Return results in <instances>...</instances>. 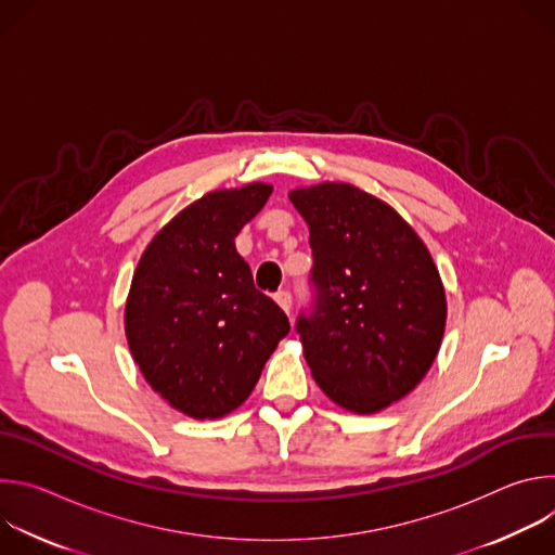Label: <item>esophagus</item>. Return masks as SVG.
<instances>
[{
	"instance_id": "34e87169",
	"label": "esophagus",
	"mask_w": 555,
	"mask_h": 555,
	"mask_svg": "<svg viewBox=\"0 0 555 555\" xmlns=\"http://www.w3.org/2000/svg\"><path fill=\"white\" fill-rule=\"evenodd\" d=\"M279 202H283V204H285V202H287V199H285V195H283V197H279ZM283 294H285V292H283ZM285 298H289V296L285 294Z\"/></svg>"
}]
</instances>
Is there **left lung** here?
I'll return each instance as SVG.
<instances>
[{
	"mask_svg": "<svg viewBox=\"0 0 555 555\" xmlns=\"http://www.w3.org/2000/svg\"><path fill=\"white\" fill-rule=\"evenodd\" d=\"M270 193L255 182L204 195L153 236L133 272L125 305L131 356L149 386L189 417L240 409L289 334L285 311L256 287L234 248Z\"/></svg>",
	"mask_w": 555,
	"mask_h": 555,
	"instance_id": "8db88e82",
	"label": "left lung"
}]
</instances>
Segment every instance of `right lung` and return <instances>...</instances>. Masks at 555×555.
Returning a JSON list of instances; mask_svg holds the SVG:
<instances>
[{
  "mask_svg": "<svg viewBox=\"0 0 555 555\" xmlns=\"http://www.w3.org/2000/svg\"><path fill=\"white\" fill-rule=\"evenodd\" d=\"M309 225L311 305L296 321L311 377L338 406L377 413L433 366L446 294L415 230L343 182L289 193Z\"/></svg>",
  "mask_w": 555,
  "mask_h": 555,
  "instance_id": "obj_1",
  "label": "right lung"
}]
</instances>
